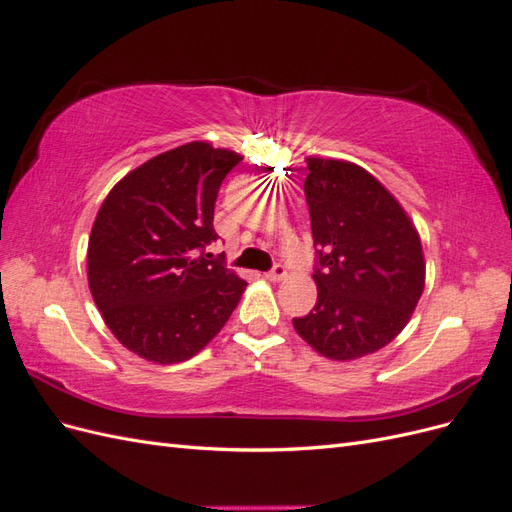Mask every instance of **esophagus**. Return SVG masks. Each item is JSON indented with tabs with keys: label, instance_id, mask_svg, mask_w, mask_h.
Returning a JSON list of instances; mask_svg holds the SVG:
<instances>
[{
	"label": "esophagus",
	"instance_id": "esophagus-1",
	"mask_svg": "<svg viewBox=\"0 0 512 512\" xmlns=\"http://www.w3.org/2000/svg\"><path fill=\"white\" fill-rule=\"evenodd\" d=\"M265 277H267L269 282H280V280H284V277H286V267L282 265V262H275L273 269L267 271Z\"/></svg>",
	"mask_w": 512,
	"mask_h": 512
}]
</instances>
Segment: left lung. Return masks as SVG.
<instances>
[{
	"instance_id": "1",
	"label": "left lung",
	"mask_w": 512,
	"mask_h": 512,
	"mask_svg": "<svg viewBox=\"0 0 512 512\" xmlns=\"http://www.w3.org/2000/svg\"><path fill=\"white\" fill-rule=\"evenodd\" d=\"M307 168L318 301L292 324L322 356L352 361L408 324L425 286L423 247L406 211L365 168L322 158Z\"/></svg>"
}]
</instances>
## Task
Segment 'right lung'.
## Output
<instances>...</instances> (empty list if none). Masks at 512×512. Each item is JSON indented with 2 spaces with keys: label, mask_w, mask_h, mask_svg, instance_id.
Instances as JSON below:
<instances>
[{
  "label": "right lung",
  "mask_w": 512,
  "mask_h": 512,
  "mask_svg": "<svg viewBox=\"0 0 512 512\" xmlns=\"http://www.w3.org/2000/svg\"><path fill=\"white\" fill-rule=\"evenodd\" d=\"M243 158L188 143L151 158L108 192L91 228L87 277L106 327L153 363H181L230 318L245 280L224 267L213 209Z\"/></svg>",
  "instance_id": "right-lung-1"
}]
</instances>
